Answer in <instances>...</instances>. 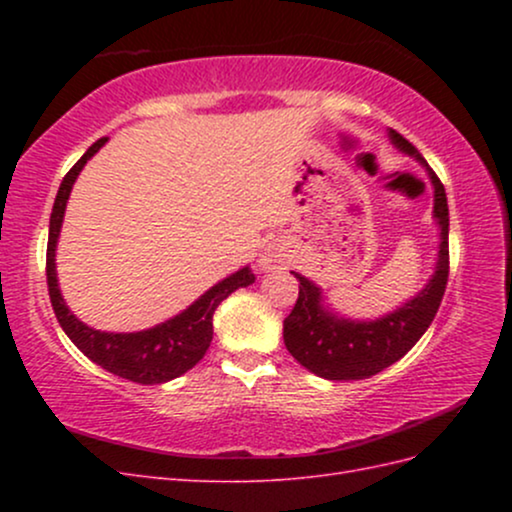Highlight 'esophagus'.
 Segmentation results:
<instances>
[{"label":"esophagus","mask_w":512,"mask_h":512,"mask_svg":"<svg viewBox=\"0 0 512 512\" xmlns=\"http://www.w3.org/2000/svg\"><path fill=\"white\" fill-rule=\"evenodd\" d=\"M260 267L265 271H275V269H282L288 258H286V250L280 243H271L265 247V252L260 256Z\"/></svg>","instance_id":"1"}]
</instances>
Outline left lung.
Wrapping results in <instances>:
<instances>
[{"instance_id":"obj_1","label":"left lung","mask_w":512,"mask_h":512,"mask_svg":"<svg viewBox=\"0 0 512 512\" xmlns=\"http://www.w3.org/2000/svg\"><path fill=\"white\" fill-rule=\"evenodd\" d=\"M391 138L401 151L425 164L433 183V192H436L433 213L442 230L438 267L425 290L418 292L397 312L376 322H352L324 312L320 305V288L305 280L303 275L294 273L299 280V299L284 320V344L305 369L327 380H363L399 361L429 329L446 290L448 205L444 185L408 138L395 130H391Z\"/></svg>"}]
</instances>
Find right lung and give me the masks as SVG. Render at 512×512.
Instances as JSON below:
<instances>
[{"mask_svg":"<svg viewBox=\"0 0 512 512\" xmlns=\"http://www.w3.org/2000/svg\"><path fill=\"white\" fill-rule=\"evenodd\" d=\"M104 143L106 136L83 153V158L68 170V175L61 181L59 192L55 196L49 224V245H46V284H49V297L61 329L66 331L74 346L85 356H89L91 361L119 378H126L138 384H162L179 378L203 359L213 339L215 309H218V305L230 292L254 284L256 275L250 267L237 271L235 275L226 277L224 282L215 284L211 290H207L203 297L194 301L179 316L141 333H104L87 327V324L76 318L64 303V299H61V292L57 286L55 245L61 222H64V211L72 183L79 177L81 168L87 164V160L94 156Z\"/></svg>","mask_w":512,"mask_h":512,"instance_id":"obj_1","label":"right lung"}]
</instances>
